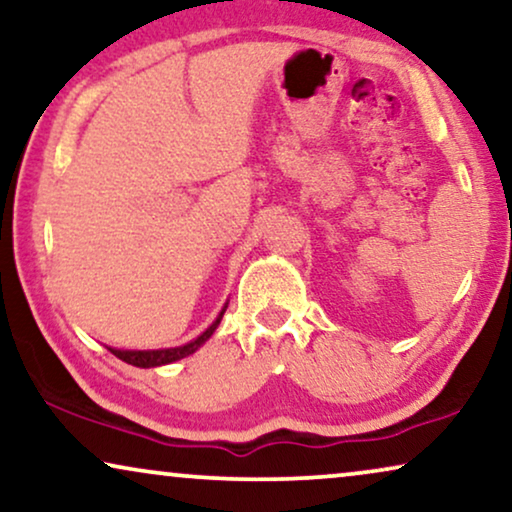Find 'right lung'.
I'll return each instance as SVG.
<instances>
[{
    "instance_id": "1",
    "label": "right lung",
    "mask_w": 512,
    "mask_h": 512,
    "mask_svg": "<svg viewBox=\"0 0 512 512\" xmlns=\"http://www.w3.org/2000/svg\"><path fill=\"white\" fill-rule=\"evenodd\" d=\"M228 305H223V310L219 317L214 319V324L207 328L205 333H200L198 338L186 342V345L181 347H170V349H114V347H107L111 354L118 356V359L130 363V366H137V368H156V366H167V363H174L179 359H184V356H191L193 352H198V347L205 345V342L212 338L216 326L221 324V317L223 312H226Z\"/></svg>"
}]
</instances>
